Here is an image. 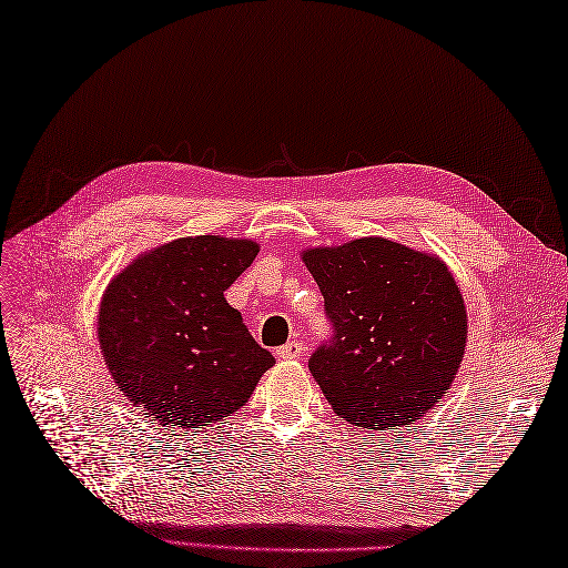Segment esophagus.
Instances as JSON below:
<instances>
[{"label":"esophagus","instance_id":"34e87169","mask_svg":"<svg viewBox=\"0 0 568 568\" xmlns=\"http://www.w3.org/2000/svg\"><path fill=\"white\" fill-rule=\"evenodd\" d=\"M303 354H306V347H303V344L296 342V339L286 342L284 347L276 349V356H280V358H301Z\"/></svg>","mask_w":568,"mask_h":568}]
</instances>
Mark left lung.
Wrapping results in <instances>:
<instances>
[{
  "mask_svg": "<svg viewBox=\"0 0 568 568\" xmlns=\"http://www.w3.org/2000/svg\"><path fill=\"white\" fill-rule=\"evenodd\" d=\"M332 337L308 368L337 417L373 432L412 424L450 388L467 342L465 301L438 257L388 239L303 251Z\"/></svg>",
  "mask_w": 568,
  "mask_h": 568,
  "instance_id": "obj_1",
  "label": "left lung"
}]
</instances>
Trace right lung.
I'll use <instances>...</instances> for the list:
<instances>
[{"mask_svg": "<svg viewBox=\"0 0 568 568\" xmlns=\"http://www.w3.org/2000/svg\"><path fill=\"white\" fill-rule=\"evenodd\" d=\"M257 243L187 236L130 262L108 284L99 339L110 376L151 422L195 428L239 412L274 356L224 292Z\"/></svg>", "mask_w": 568, "mask_h": 568, "instance_id": "obj_1", "label": "right lung"}]
</instances>
